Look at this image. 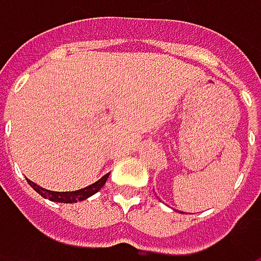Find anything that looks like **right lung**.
<instances>
[{"label":"right lung","mask_w":261,"mask_h":261,"mask_svg":"<svg viewBox=\"0 0 261 261\" xmlns=\"http://www.w3.org/2000/svg\"><path fill=\"white\" fill-rule=\"evenodd\" d=\"M110 174H106L102 178H99L96 182L84 187V189H80V190H74V192H53V190H46L37 184H34L33 181L28 180V184L43 198L49 199V201H54V202H66V204H72V202H79V201H84L86 198L95 195L104 184L107 181Z\"/></svg>","instance_id":"1"}]
</instances>
